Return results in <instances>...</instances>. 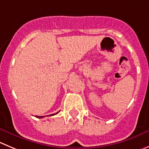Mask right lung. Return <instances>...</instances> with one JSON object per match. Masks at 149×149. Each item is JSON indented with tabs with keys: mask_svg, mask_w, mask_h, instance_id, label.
<instances>
[{
	"mask_svg": "<svg viewBox=\"0 0 149 149\" xmlns=\"http://www.w3.org/2000/svg\"><path fill=\"white\" fill-rule=\"evenodd\" d=\"M58 113H55V114H52V115H50V116H54V115H56V114H58ZM36 118H43V116H36Z\"/></svg>",
	"mask_w": 149,
	"mask_h": 149,
	"instance_id": "obj_1",
	"label": "right lung"
}]
</instances>
